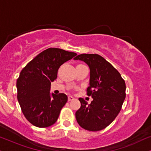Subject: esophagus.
I'll list each match as a JSON object with an SVG mask.
<instances>
[{
    "label": "esophagus",
    "instance_id": "1",
    "mask_svg": "<svg viewBox=\"0 0 151 151\" xmlns=\"http://www.w3.org/2000/svg\"><path fill=\"white\" fill-rule=\"evenodd\" d=\"M74 99V97H73L72 96H68V101H72V100Z\"/></svg>",
    "mask_w": 151,
    "mask_h": 151
}]
</instances>
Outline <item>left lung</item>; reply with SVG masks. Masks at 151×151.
I'll use <instances>...</instances> for the list:
<instances>
[{"mask_svg":"<svg viewBox=\"0 0 151 151\" xmlns=\"http://www.w3.org/2000/svg\"><path fill=\"white\" fill-rule=\"evenodd\" d=\"M88 65L90 86L87 94L91 104L79 98L81 106L76 112L78 123L88 131H99L109 126L120 113L125 99V82L118 70L101 56L82 54L74 58Z\"/></svg>","mask_w":151,"mask_h":151,"instance_id":"obj_1","label":"left lung"}]
</instances>
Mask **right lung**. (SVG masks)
I'll return each mask as SVG.
<instances>
[{
  "label": "right lung",
  "mask_w": 151,
  "mask_h": 151,
  "mask_svg": "<svg viewBox=\"0 0 151 151\" xmlns=\"http://www.w3.org/2000/svg\"><path fill=\"white\" fill-rule=\"evenodd\" d=\"M77 55L59 48L44 50L27 64L17 81V99L30 123L38 127L55 124L68 101L64 93L50 94L51 83L57 78L59 68Z\"/></svg>",
  "instance_id": "add662e5"
}]
</instances>
